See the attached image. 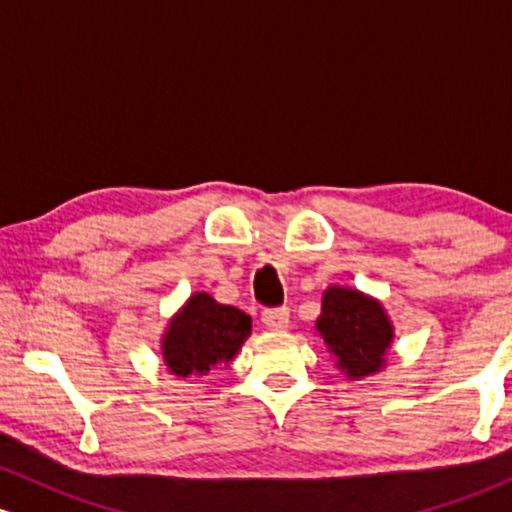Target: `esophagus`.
Here are the masks:
<instances>
[{
    "mask_svg": "<svg viewBox=\"0 0 512 512\" xmlns=\"http://www.w3.org/2000/svg\"><path fill=\"white\" fill-rule=\"evenodd\" d=\"M261 321L268 331H285L287 326H290V309L287 307L266 309V312L261 314Z\"/></svg>",
    "mask_w": 512,
    "mask_h": 512,
    "instance_id": "esophagus-1",
    "label": "esophagus"
}]
</instances>
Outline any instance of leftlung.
<instances>
[{
	"mask_svg": "<svg viewBox=\"0 0 512 512\" xmlns=\"http://www.w3.org/2000/svg\"><path fill=\"white\" fill-rule=\"evenodd\" d=\"M314 329L348 380H363L387 365L394 324L382 302L365 292L343 285L326 287Z\"/></svg>",
	"mask_w": 512,
	"mask_h": 512,
	"instance_id": "left-lung-1",
	"label": "left lung"
}]
</instances>
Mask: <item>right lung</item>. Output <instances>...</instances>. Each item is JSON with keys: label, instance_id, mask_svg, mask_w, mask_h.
Instances as JSON below:
<instances>
[{"label": "right lung", "instance_id": "obj_1", "mask_svg": "<svg viewBox=\"0 0 512 512\" xmlns=\"http://www.w3.org/2000/svg\"><path fill=\"white\" fill-rule=\"evenodd\" d=\"M249 336V314L195 292L162 333L164 365L176 377L208 375L212 367L232 363Z\"/></svg>", "mask_w": 512, "mask_h": 512}]
</instances>
